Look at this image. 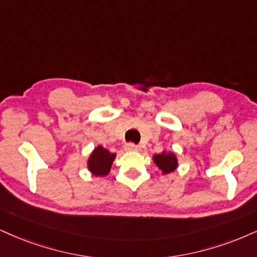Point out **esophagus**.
<instances>
[{"label": "esophagus", "mask_w": 257, "mask_h": 257, "mask_svg": "<svg viewBox=\"0 0 257 257\" xmlns=\"http://www.w3.org/2000/svg\"><path fill=\"white\" fill-rule=\"evenodd\" d=\"M123 150L125 151H137L138 147L137 145H135L134 143H126L125 145H123Z\"/></svg>", "instance_id": "obj_1"}]
</instances>
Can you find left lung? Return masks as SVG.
I'll use <instances>...</instances> for the list:
<instances>
[{"label":"left lung","instance_id":"8db88e82","mask_svg":"<svg viewBox=\"0 0 257 257\" xmlns=\"http://www.w3.org/2000/svg\"><path fill=\"white\" fill-rule=\"evenodd\" d=\"M153 161L163 174H170L175 172L177 167H179V160H177L176 154L174 151L163 150L161 154L154 155Z\"/></svg>","mask_w":257,"mask_h":257}]
</instances>
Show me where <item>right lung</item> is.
Masks as SVG:
<instances>
[{
  "label": "right lung",
  "mask_w": 257,
  "mask_h": 257,
  "mask_svg": "<svg viewBox=\"0 0 257 257\" xmlns=\"http://www.w3.org/2000/svg\"><path fill=\"white\" fill-rule=\"evenodd\" d=\"M115 156L116 154L109 153L107 149L101 147V145H97L91 151L87 160L88 170L94 176H107L110 172V168H112L113 161L115 160Z\"/></svg>",
  "instance_id": "add662e5"
}]
</instances>
